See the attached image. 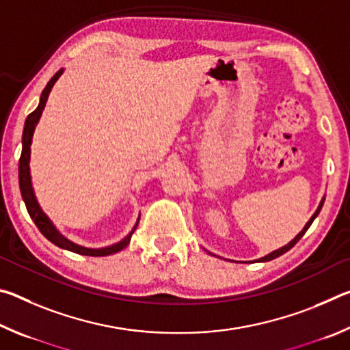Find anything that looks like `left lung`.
Returning a JSON list of instances; mask_svg holds the SVG:
<instances>
[{
    "label": "left lung",
    "instance_id": "8db88e82",
    "mask_svg": "<svg viewBox=\"0 0 350 350\" xmlns=\"http://www.w3.org/2000/svg\"><path fill=\"white\" fill-rule=\"evenodd\" d=\"M323 204H324V199L321 200V204H319V206H318V210L315 211V215H313V216L310 217V221L306 224V227H304L303 230H301V232H299L298 234H296V238H295V239H292V241H290L287 245H284V247H281V248H280V250H275V252H271L270 254H267V256L260 258L259 260H262V262H265V260H271V259H275V258H278V256H281V254H284V253H286V252H288V250H290V248H292V247H293V245L296 244V242H298V241H299L301 238H303V236H304V233L307 232V230H309V227H310V225H312V222H313V221H315V217L318 216V213H319V211H321V208H323Z\"/></svg>",
    "mask_w": 350,
    "mask_h": 350
}]
</instances>
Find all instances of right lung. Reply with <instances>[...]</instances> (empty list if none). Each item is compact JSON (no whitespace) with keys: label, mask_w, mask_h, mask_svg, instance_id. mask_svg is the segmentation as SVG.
Instances as JSON below:
<instances>
[{"label":"right lung","mask_w":350,"mask_h":350,"mask_svg":"<svg viewBox=\"0 0 350 350\" xmlns=\"http://www.w3.org/2000/svg\"><path fill=\"white\" fill-rule=\"evenodd\" d=\"M63 74V69L58 70V72L52 77L47 83L46 88L41 92V97H40V103L37 106V109L31 114L27 116L26 118V123H25V129H23V151H21V157H20V163H18V179H20V189H21V196L23 200H25L26 204V208L29 216L32 217V221L37 225L38 230L41 232V234L44 236V238L49 239L52 244H55L57 247L64 248V250H69V252H74V253H79V254H85V256H108V254H114L117 252H120L125 248L129 241H131V236L134 233L135 227H137V224H135V227L133 228V232L129 233L125 239H122L120 242H117L114 245H109V247H105V248H86V247H81V245H77L74 242H70L69 239L64 238V236L60 234V232L54 227V224L49 221V217H47L43 210L40 208V205L37 202V199H35V194H33V189H32V182H31V173H29V159H31V144H32V135L35 131V126H37V123L41 117V112L44 109V105L47 102V97H49V92L52 90V86L55 85V81L58 80V77Z\"/></svg>","instance_id":"1"}]
</instances>
